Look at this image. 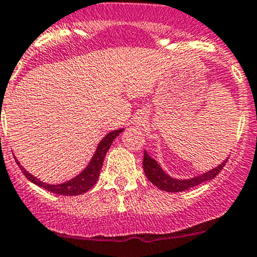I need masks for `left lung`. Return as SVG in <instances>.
Instances as JSON below:
<instances>
[{
    "instance_id": "1",
    "label": "left lung",
    "mask_w": 257,
    "mask_h": 257,
    "mask_svg": "<svg viewBox=\"0 0 257 257\" xmlns=\"http://www.w3.org/2000/svg\"><path fill=\"white\" fill-rule=\"evenodd\" d=\"M226 161H227V160L221 162V165H218L215 169L210 170V171L207 172H204V174L200 175V176L192 177V179L187 180H177L169 176V175L161 169V166H160V165L157 164L146 151L144 152V162H142V166H144V171L146 177L149 179V181H151L152 184L155 185V186L167 192H181L185 191V190L191 189V187L194 186H197V185L202 184V182L214 179V177L217 176L218 172L222 170V167L225 166Z\"/></svg>"
}]
</instances>
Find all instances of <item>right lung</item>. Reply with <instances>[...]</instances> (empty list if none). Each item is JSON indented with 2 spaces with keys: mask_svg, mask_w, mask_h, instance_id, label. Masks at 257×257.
<instances>
[{
  "mask_svg": "<svg viewBox=\"0 0 257 257\" xmlns=\"http://www.w3.org/2000/svg\"><path fill=\"white\" fill-rule=\"evenodd\" d=\"M122 131L123 128H120L106 135V136L101 140L100 144H98L97 149H96L95 154H93L92 159H91L90 164L87 165V167H86L80 175H77L76 177L71 179L70 181L63 182V184H60V185H51V184H46V182L40 181L37 177H35L34 175L27 172L26 170L20 165V162L17 161L16 159L15 160H16L17 165L20 166L21 171L24 172V175L30 180V181L34 182V184L37 185V186L42 187V189L47 190V191L53 192V194H57V195H65V196H75V195L85 194V192L88 191V190H90L98 180V176H100V170L102 169L103 160H105V155L107 154L108 149H110V146L112 145L113 140H115Z\"/></svg>",
  "mask_w": 257,
  "mask_h": 257,
  "instance_id": "right-lung-1",
  "label": "right lung"
}]
</instances>
